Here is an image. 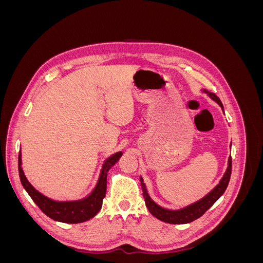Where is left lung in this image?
<instances>
[{"instance_id": "1", "label": "left lung", "mask_w": 263, "mask_h": 263, "mask_svg": "<svg viewBox=\"0 0 263 263\" xmlns=\"http://www.w3.org/2000/svg\"><path fill=\"white\" fill-rule=\"evenodd\" d=\"M203 92L208 93L209 97L213 101L216 102L217 104L221 107V109L224 110L222 103L220 102V100L216 97V95H215L214 93H210L206 90H203ZM230 147H232V145H230ZM230 174H232V157L228 158V166L226 169V172L224 173V176H222V178L220 179L218 184L215 186L209 194H206L203 198H201V200H198L197 202L186 206V208L180 209V210L164 209V208H161L160 205H158L156 202H154L153 198H151L148 194L146 184L144 183V179L140 177L142 195H144L147 209L149 210L150 214L154 215L156 218L160 219L164 222H169V224H187V222H191L197 218H200L202 215L206 211H208L222 194H224V192L228 186Z\"/></svg>"}]
</instances>
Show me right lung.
Here are the masks:
<instances>
[{
	"instance_id": "add662e5",
	"label": "right lung",
	"mask_w": 263,
	"mask_h": 263,
	"mask_svg": "<svg viewBox=\"0 0 263 263\" xmlns=\"http://www.w3.org/2000/svg\"><path fill=\"white\" fill-rule=\"evenodd\" d=\"M123 153L118 151L113 156L108 157L102 165V170L98 180L97 185L92 192L82 200L78 201H53L51 198L45 196L30 184L26 179L22 169V154L18 155V173L22 185L26 190L31 200L42 210L44 214L55 221L67 222V224H78L93 218L102 208L103 198L106 194V179L107 172L119 160Z\"/></svg>"
}]
</instances>
